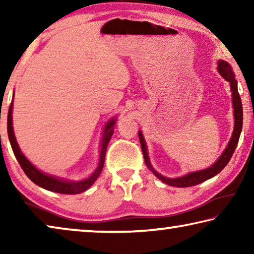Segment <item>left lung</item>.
<instances>
[{"label": "left lung", "instance_id": "left-lung-1", "mask_svg": "<svg viewBox=\"0 0 254 254\" xmlns=\"http://www.w3.org/2000/svg\"><path fill=\"white\" fill-rule=\"evenodd\" d=\"M217 70L223 78L229 81L231 86L232 104H233V110H234V113H233L234 128H233V132H232V136L229 141V143H227V147L224 149V151L222 152L221 157L218 158L212 166L203 170L192 171V173L182 176V177H177V178L165 177V176L159 174L157 170H154V168L152 167L149 159L147 143H145L142 132L139 131V139H140L141 148H142L145 165H147L148 168L152 171V174L156 176L157 178L160 179L162 183L169 185V186L190 187V186H195V185L203 183L205 180L213 178L214 176L220 174L221 171L224 169V167L229 163L232 154H233L234 150L236 148V145H238L240 134H241V131H242V126H243V109H242V102H241V97L239 95V91H238V81L235 79V75L233 70H232V67L230 66V64L226 63L225 60H218Z\"/></svg>", "mask_w": 254, "mask_h": 254}]
</instances>
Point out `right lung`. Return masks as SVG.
I'll list each match as a JSON object with an SVG mask.
<instances>
[{"mask_svg":"<svg viewBox=\"0 0 254 254\" xmlns=\"http://www.w3.org/2000/svg\"><path fill=\"white\" fill-rule=\"evenodd\" d=\"M14 96V94H13ZM12 113H13V101L11 102V105L8 107L7 113V135L8 140H10L12 150L19 161L21 168L23 169L24 174L28 176V178L38 186L41 188H45L47 190L58 192V194H80L92 186V185L96 182V179L100 177L102 173L103 166H104L105 160V153L107 149V144H109L112 135L114 132V127L117 123V118H113L107 121L104 127V131H103V136L101 141V151H100V159H98V165L96 169L93 171L91 176L87 178L81 180H68L65 178L56 177V176L42 173L38 168H36L31 162H30L27 157L24 156L21 151L18 142H16L14 131H13V121H12Z\"/></svg>","mask_w":254,"mask_h":254,"instance_id":"add662e5","label":"right lung"}]
</instances>
